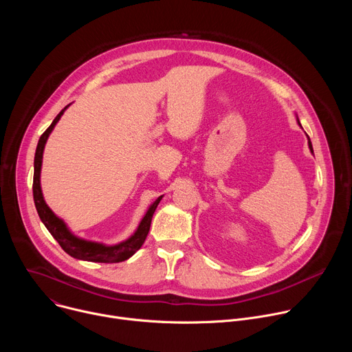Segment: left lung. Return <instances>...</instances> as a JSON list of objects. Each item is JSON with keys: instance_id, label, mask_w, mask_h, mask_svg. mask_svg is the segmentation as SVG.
<instances>
[{"instance_id": "left-lung-1", "label": "left lung", "mask_w": 352, "mask_h": 352, "mask_svg": "<svg viewBox=\"0 0 352 352\" xmlns=\"http://www.w3.org/2000/svg\"><path fill=\"white\" fill-rule=\"evenodd\" d=\"M298 124H299V121H298ZM300 125V124H299ZM309 139V138H308ZM308 144H309V148H311V152L314 153V147H312V143H311V140H308Z\"/></svg>"}]
</instances>
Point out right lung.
<instances>
[{"label":"right lung","instance_id":"add662e5","mask_svg":"<svg viewBox=\"0 0 352 352\" xmlns=\"http://www.w3.org/2000/svg\"><path fill=\"white\" fill-rule=\"evenodd\" d=\"M69 107H64V110L60 111V114L54 118L44 133L40 136L37 147H36V155H34V174H33V199H34V206L38 213L40 220L45 226V228L50 231L56 241L60 243V246L65 250L68 255H71L75 259L79 261H87V262H98V263H118L129 259L138 249L143 245L148 230H150V223H152V217L155 214V210L157 205L160 204V200L163 196H159L155 202L150 205L147 209L144 217L139 223V227L136 231L126 239L122 241L117 245H104V243H98V242H91L86 241L82 238L75 236L67 227V224L57 217L53 210L47 206L44 202V197L41 193V186H40V171H41V163H43V152H44V146L45 142L54 129L56 124L60 121L61 116L64 111Z\"/></svg>","mask_w":352,"mask_h":352}]
</instances>
